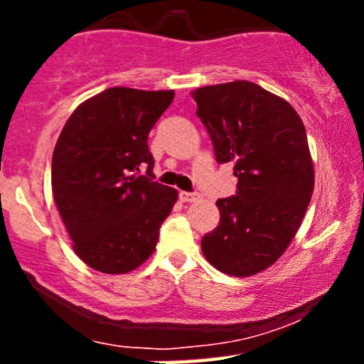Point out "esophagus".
<instances>
[{
  "label": "esophagus",
  "instance_id": "obj_1",
  "mask_svg": "<svg viewBox=\"0 0 364 364\" xmlns=\"http://www.w3.org/2000/svg\"><path fill=\"white\" fill-rule=\"evenodd\" d=\"M179 200L181 202H195V200H198V193H193V191H179Z\"/></svg>",
  "mask_w": 364,
  "mask_h": 364
}]
</instances>
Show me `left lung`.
I'll return each mask as SVG.
<instances>
[{
  "label": "left lung",
  "instance_id": "left-lung-1",
  "mask_svg": "<svg viewBox=\"0 0 364 364\" xmlns=\"http://www.w3.org/2000/svg\"><path fill=\"white\" fill-rule=\"evenodd\" d=\"M215 161L232 162L236 195L215 202L219 225L202 252L220 272L248 277L277 260L310 205L315 173L298 112L260 85L236 80L193 92Z\"/></svg>",
  "mask_w": 364,
  "mask_h": 364
}]
</instances>
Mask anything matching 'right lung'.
<instances>
[{
    "label": "right lung",
    "mask_w": 364,
    "mask_h": 364,
    "mask_svg": "<svg viewBox=\"0 0 364 364\" xmlns=\"http://www.w3.org/2000/svg\"><path fill=\"white\" fill-rule=\"evenodd\" d=\"M173 99V90L112 87L80 104L61 129L54 202L75 253L99 272L127 274L147 260L176 203L174 188L154 181L147 145Z\"/></svg>",
    "instance_id": "add662e5"
}]
</instances>
